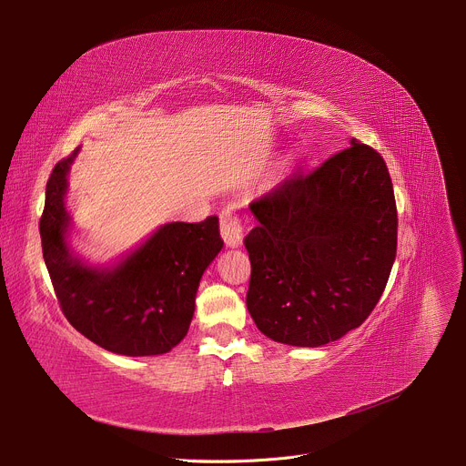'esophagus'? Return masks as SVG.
Returning <instances> with one entry per match:
<instances>
[{
    "instance_id": "34e87169",
    "label": "esophagus",
    "mask_w": 466,
    "mask_h": 466,
    "mask_svg": "<svg viewBox=\"0 0 466 466\" xmlns=\"http://www.w3.org/2000/svg\"><path fill=\"white\" fill-rule=\"evenodd\" d=\"M218 225L225 244L228 248H238L241 239H244V220H241V217L232 208H227L218 215Z\"/></svg>"
}]
</instances>
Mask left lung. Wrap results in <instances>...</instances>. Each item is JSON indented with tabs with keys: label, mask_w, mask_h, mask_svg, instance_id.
<instances>
[{
	"label": "left lung",
	"mask_w": 466,
	"mask_h": 466,
	"mask_svg": "<svg viewBox=\"0 0 466 466\" xmlns=\"http://www.w3.org/2000/svg\"><path fill=\"white\" fill-rule=\"evenodd\" d=\"M249 209L258 225L244 239L251 260L246 302L260 333L321 347L360 328L396 258L398 211L382 156L352 138Z\"/></svg>",
	"instance_id": "left-lung-1"
}]
</instances>
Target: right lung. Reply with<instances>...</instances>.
Segmentation results:
<instances>
[{
	"label": "right lung",
	"mask_w": 466,
	"mask_h": 466,
	"mask_svg": "<svg viewBox=\"0 0 466 466\" xmlns=\"http://www.w3.org/2000/svg\"><path fill=\"white\" fill-rule=\"evenodd\" d=\"M76 154L53 167L39 218L44 260L60 310L105 350L166 354L188 333L201 274L222 249L218 218L169 222L114 268H91L66 246V175Z\"/></svg>",
	"instance_id": "1"
}]
</instances>
